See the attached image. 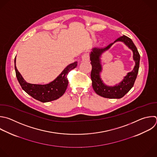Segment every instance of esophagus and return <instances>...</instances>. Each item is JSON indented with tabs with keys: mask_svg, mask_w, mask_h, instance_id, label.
<instances>
[{
	"mask_svg": "<svg viewBox=\"0 0 157 157\" xmlns=\"http://www.w3.org/2000/svg\"><path fill=\"white\" fill-rule=\"evenodd\" d=\"M89 55L88 54L86 53L82 56V60L83 62H87V61H89Z\"/></svg>",
	"mask_w": 157,
	"mask_h": 157,
	"instance_id": "obj_1",
	"label": "esophagus"
}]
</instances>
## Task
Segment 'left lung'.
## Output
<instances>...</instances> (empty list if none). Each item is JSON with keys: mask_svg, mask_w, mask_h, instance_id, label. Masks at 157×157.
<instances>
[{"mask_svg": "<svg viewBox=\"0 0 157 157\" xmlns=\"http://www.w3.org/2000/svg\"><path fill=\"white\" fill-rule=\"evenodd\" d=\"M117 41H124L133 50V58L136 62L134 70L128 73L118 85L114 87L107 86L102 82L99 78V73L101 71L99 57L102 52L108 49L114 42L105 47L93 48L90 55V64L92 65L90 78L93 89L98 95L108 98H120L126 94L134 86L139 68L140 55L132 40L129 37L123 35L116 39L114 42Z\"/></svg>", "mask_w": 157, "mask_h": 157, "instance_id": "obj_1", "label": "left lung"}]
</instances>
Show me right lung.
Instances as JSON below:
<instances>
[{
  "label": "right lung",
  "instance_id": "add662e5",
  "mask_svg": "<svg viewBox=\"0 0 157 157\" xmlns=\"http://www.w3.org/2000/svg\"><path fill=\"white\" fill-rule=\"evenodd\" d=\"M15 62L16 58L15 59L16 76L21 88L28 94L41 102L55 100L63 95L68 84L67 76L69 72L77 66V62L69 65L54 81L47 84L39 85L26 82L18 71Z\"/></svg>",
  "mask_w": 157,
  "mask_h": 157
}]
</instances>
